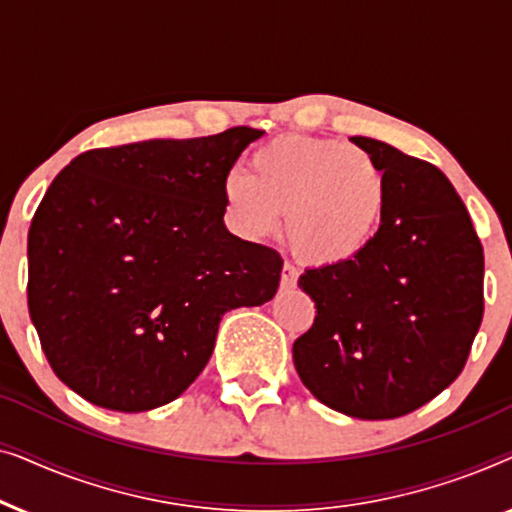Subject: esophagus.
I'll use <instances>...</instances> for the list:
<instances>
[{
    "instance_id": "esophagus-1",
    "label": "esophagus",
    "mask_w": 512,
    "mask_h": 512,
    "mask_svg": "<svg viewBox=\"0 0 512 512\" xmlns=\"http://www.w3.org/2000/svg\"><path fill=\"white\" fill-rule=\"evenodd\" d=\"M298 282V270L293 268L291 263H284V272H282V289H293Z\"/></svg>"
}]
</instances>
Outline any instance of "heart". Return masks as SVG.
Returning a JSON list of instances; mask_svg holds the SVG:
<instances>
[{
	"instance_id": "obj_1",
	"label": "heart",
	"mask_w": 512,
	"mask_h": 512,
	"mask_svg": "<svg viewBox=\"0 0 512 512\" xmlns=\"http://www.w3.org/2000/svg\"><path fill=\"white\" fill-rule=\"evenodd\" d=\"M228 221L258 240L282 226L305 261H352L380 233L387 184L366 153L333 139L282 137L251 156V172L223 181Z\"/></svg>"
}]
</instances>
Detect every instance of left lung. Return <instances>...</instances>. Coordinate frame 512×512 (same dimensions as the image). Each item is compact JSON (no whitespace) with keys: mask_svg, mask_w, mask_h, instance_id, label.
Masks as SVG:
<instances>
[{"mask_svg":"<svg viewBox=\"0 0 512 512\" xmlns=\"http://www.w3.org/2000/svg\"><path fill=\"white\" fill-rule=\"evenodd\" d=\"M352 142L382 172L387 209L366 251L300 275L317 317L293 342V363L328 408L394 419L464 370L485 312V254L436 165L370 137Z\"/></svg>","mask_w":512,"mask_h":512,"instance_id":"1","label":"left lung"}]
</instances>
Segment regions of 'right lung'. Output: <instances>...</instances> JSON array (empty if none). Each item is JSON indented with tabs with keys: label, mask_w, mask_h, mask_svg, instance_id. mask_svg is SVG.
I'll use <instances>...</instances> for the list:
<instances>
[{
	"label": "right lung",
	"mask_w": 512,
	"mask_h": 512,
	"mask_svg": "<svg viewBox=\"0 0 512 512\" xmlns=\"http://www.w3.org/2000/svg\"><path fill=\"white\" fill-rule=\"evenodd\" d=\"M263 130L90 149L34 212L27 305L55 375L144 412L195 382L219 321L277 293L282 256L223 226V181Z\"/></svg>",
	"instance_id": "1"
}]
</instances>
